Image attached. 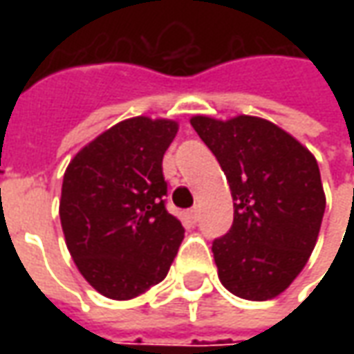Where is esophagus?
Instances as JSON below:
<instances>
[{
  "label": "esophagus",
  "instance_id": "1",
  "mask_svg": "<svg viewBox=\"0 0 354 354\" xmlns=\"http://www.w3.org/2000/svg\"><path fill=\"white\" fill-rule=\"evenodd\" d=\"M189 218H192L193 222H199V218H201V208H199V207H193L192 210H189Z\"/></svg>",
  "mask_w": 354,
  "mask_h": 354
}]
</instances>
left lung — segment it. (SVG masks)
Masks as SVG:
<instances>
[{
	"label": "left lung",
	"instance_id": "8db88e82",
	"mask_svg": "<svg viewBox=\"0 0 354 354\" xmlns=\"http://www.w3.org/2000/svg\"><path fill=\"white\" fill-rule=\"evenodd\" d=\"M230 182L233 225L212 243L231 294L266 301L301 273L319 239L326 197L317 159L267 119L192 117Z\"/></svg>",
	"mask_w": 354,
	"mask_h": 354
}]
</instances>
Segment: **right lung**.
Returning <instances> with one entry per match:
<instances>
[{"label": "right lung", "instance_id": "add662e5", "mask_svg": "<svg viewBox=\"0 0 354 354\" xmlns=\"http://www.w3.org/2000/svg\"><path fill=\"white\" fill-rule=\"evenodd\" d=\"M176 132L170 119H124L66 169L58 210L66 246L109 299H132L159 284L182 245L184 227L162 199V155Z\"/></svg>", "mask_w": 354, "mask_h": 354}]
</instances>
